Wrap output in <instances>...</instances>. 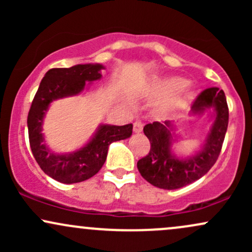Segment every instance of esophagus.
<instances>
[{"mask_svg":"<svg viewBox=\"0 0 252 252\" xmlns=\"http://www.w3.org/2000/svg\"><path fill=\"white\" fill-rule=\"evenodd\" d=\"M132 129H134L135 132H141L143 130V123L141 121H136L132 126Z\"/></svg>","mask_w":252,"mask_h":252,"instance_id":"esophagus-1","label":"esophagus"}]
</instances>
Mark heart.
<instances>
[{
	"label": "heart",
	"mask_w": 252,
	"mask_h": 252,
	"mask_svg": "<svg viewBox=\"0 0 252 252\" xmlns=\"http://www.w3.org/2000/svg\"><path fill=\"white\" fill-rule=\"evenodd\" d=\"M185 85V79L182 78H169V79L160 80V82H155L152 86V94H160L170 90L179 89L174 94L167 96L162 102L158 105V111L161 114H174L179 110L184 108L189 98L192 97V92Z\"/></svg>",
	"instance_id": "1"
}]
</instances>
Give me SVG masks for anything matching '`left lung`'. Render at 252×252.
Wrapping results in <instances>:
<instances>
[{"label": "left lung", "mask_w": 252, "mask_h": 252, "mask_svg": "<svg viewBox=\"0 0 252 252\" xmlns=\"http://www.w3.org/2000/svg\"><path fill=\"white\" fill-rule=\"evenodd\" d=\"M215 111V122L201 149L186 158L173 154L174 124L153 122L144 126L143 132L150 142L149 154L138 160L141 175L153 186L163 189H176L192 184L206 174L220 154L228 124V108L222 90L209 88L201 92L192 104V114L201 115L207 109Z\"/></svg>", "instance_id": "left-lung-1"}]
</instances>
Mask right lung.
<instances>
[{"label": "right lung", "instance_id": "add662e5", "mask_svg": "<svg viewBox=\"0 0 252 252\" xmlns=\"http://www.w3.org/2000/svg\"><path fill=\"white\" fill-rule=\"evenodd\" d=\"M100 63L76 65L70 68H51L42 78L30 112L27 126L33 156L43 172L63 184H76L92 178L99 172L108 155L109 146L126 140L132 134V124L98 126L96 134L83 148L68 154H56L45 144L42 122L48 106L59 98L76 96L85 89L86 82L102 78Z\"/></svg>", "mask_w": 252, "mask_h": 252}]
</instances>
